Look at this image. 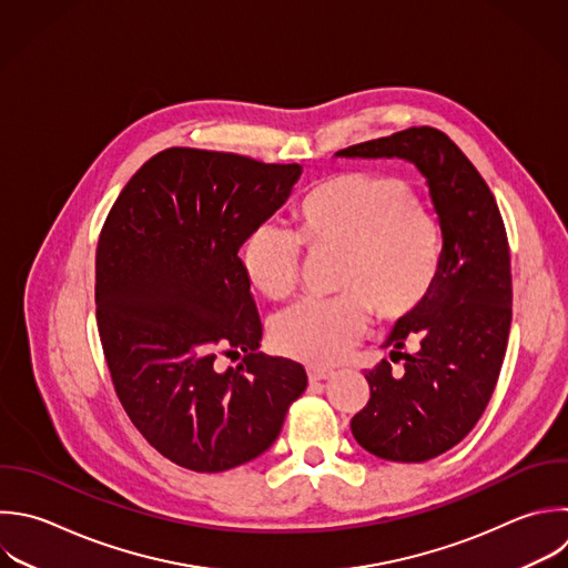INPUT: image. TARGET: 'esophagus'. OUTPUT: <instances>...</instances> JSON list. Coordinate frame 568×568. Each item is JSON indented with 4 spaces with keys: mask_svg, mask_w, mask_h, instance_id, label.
I'll use <instances>...</instances> for the list:
<instances>
[{
    "mask_svg": "<svg viewBox=\"0 0 568 568\" xmlns=\"http://www.w3.org/2000/svg\"><path fill=\"white\" fill-rule=\"evenodd\" d=\"M306 375L311 382H324V379H331L333 377V371L328 368H317V366H308L306 368Z\"/></svg>",
    "mask_w": 568,
    "mask_h": 568,
    "instance_id": "esophagus-1",
    "label": "esophagus"
}]
</instances>
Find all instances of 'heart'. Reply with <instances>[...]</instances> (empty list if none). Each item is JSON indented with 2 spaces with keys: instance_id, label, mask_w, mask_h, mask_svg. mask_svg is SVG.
<instances>
[{
  "instance_id": "1",
  "label": "heart",
  "mask_w": 568,
  "mask_h": 568,
  "mask_svg": "<svg viewBox=\"0 0 568 568\" xmlns=\"http://www.w3.org/2000/svg\"><path fill=\"white\" fill-rule=\"evenodd\" d=\"M295 233L253 229L242 268L266 300H286L300 275V243L311 255H337L328 300H302L271 326L273 346L311 364L337 362L364 333L368 315L397 324L430 297L442 235L435 215L397 175L346 171L311 186L293 206Z\"/></svg>"
}]
</instances>
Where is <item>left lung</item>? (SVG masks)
I'll return each instance as SVG.
<instances>
[{
	"mask_svg": "<svg viewBox=\"0 0 568 568\" xmlns=\"http://www.w3.org/2000/svg\"><path fill=\"white\" fill-rule=\"evenodd\" d=\"M344 158H402L428 182L444 237L426 304L397 322L390 359L366 373L371 399L351 419L353 437L390 462H426L462 442L481 417L506 353L513 286L497 202L457 144L410 126L339 151Z\"/></svg>",
	"mask_w": 568,
	"mask_h": 568,
	"instance_id": "8db88e82",
	"label": "left lung"
}]
</instances>
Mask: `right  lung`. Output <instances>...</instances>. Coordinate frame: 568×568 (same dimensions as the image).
<instances>
[{
	"label": "right lung",
	"instance_id": "add662e5",
	"mask_svg": "<svg viewBox=\"0 0 568 568\" xmlns=\"http://www.w3.org/2000/svg\"><path fill=\"white\" fill-rule=\"evenodd\" d=\"M302 166L173 146L124 186L98 242V328L115 393L173 464L222 473L280 435L306 371L257 353L262 320L240 246ZM243 353L235 369L220 354Z\"/></svg>",
	"mask_w": 568,
	"mask_h": 568
}]
</instances>
